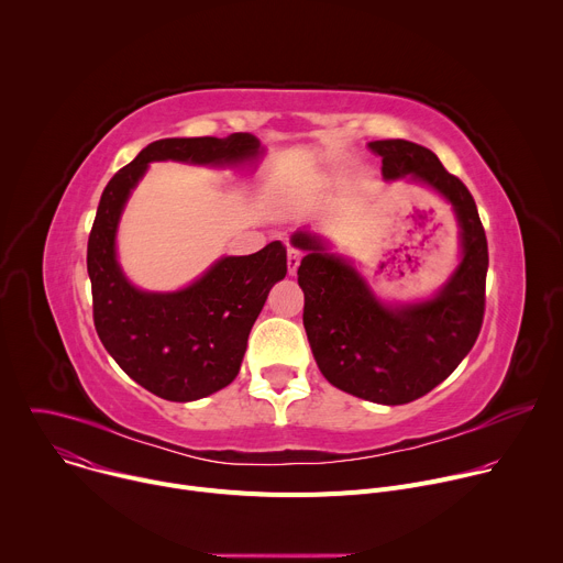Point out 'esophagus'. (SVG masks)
<instances>
[{
    "label": "esophagus",
    "instance_id": "obj_1",
    "mask_svg": "<svg viewBox=\"0 0 563 563\" xmlns=\"http://www.w3.org/2000/svg\"><path fill=\"white\" fill-rule=\"evenodd\" d=\"M300 252L298 250H294V247H289V252H287V267H289V276H294L296 272H298V265H300Z\"/></svg>",
    "mask_w": 563,
    "mask_h": 563
}]
</instances>
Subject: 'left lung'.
<instances>
[{"label": "left lung", "instance_id": "8db88e82", "mask_svg": "<svg viewBox=\"0 0 563 563\" xmlns=\"http://www.w3.org/2000/svg\"><path fill=\"white\" fill-rule=\"evenodd\" d=\"M369 148L383 159L385 180L410 176L452 202L463 258L445 287L430 300L387 307L316 235L296 231L291 243L307 252L298 285L318 369L352 396L404 406L443 383L472 350L486 311L488 240L472 194L430 148L408 140H376Z\"/></svg>", "mask_w": 563, "mask_h": 563}]
</instances>
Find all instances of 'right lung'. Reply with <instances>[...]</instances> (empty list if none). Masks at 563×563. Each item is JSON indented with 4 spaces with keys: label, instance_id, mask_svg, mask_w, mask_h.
<instances>
[{
    "label": "right lung",
    "instance_id": "obj_1",
    "mask_svg": "<svg viewBox=\"0 0 563 563\" xmlns=\"http://www.w3.org/2000/svg\"><path fill=\"white\" fill-rule=\"evenodd\" d=\"M258 153L261 142L252 133L155 140L102 191L87 250L96 332L115 363L159 398L185 404L227 387L238 376L267 294L287 274V252L274 240L252 256L220 258L180 291H140L124 278L115 258L124 202L148 163L157 159L222 167L247 163Z\"/></svg>",
    "mask_w": 563,
    "mask_h": 563
}]
</instances>
